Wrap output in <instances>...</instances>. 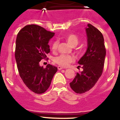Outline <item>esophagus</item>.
Segmentation results:
<instances>
[{
    "instance_id": "34e87169",
    "label": "esophagus",
    "mask_w": 120,
    "mask_h": 120,
    "mask_svg": "<svg viewBox=\"0 0 120 120\" xmlns=\"http://www.w3.org/2000/svg\"><path fill=\"white\" fill-rule=\"evenodd\" d=\"M64 68L62 67H61V66H58V69L59 70H61L64 69Z\"/></svg>"
}]
</instances>
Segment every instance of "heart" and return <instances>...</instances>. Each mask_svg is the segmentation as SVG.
<instances>
[{
    "label": "heart",
    "instance_id": "b5f03b06",
    "mask_svg": "<svg viewBox=\"0 0 120 120\" xmlns=\"http://www.w3.org/2000/svg\"><path fill=\"white\" fill-rule=\"evenodd\" d=\"M66 40L67 41L68 43L71 45V46H76L79 43V40L77 36L75 34H70L67 36ZM58 40H56L52 43V49L53 51H56L58 49ZM75 61V58H73L72 56L70 55H61L59 56L56 57L55 59V62L58 65H61L62 67H67L68 65L70 62H73Z\"/></svg>",
    "mask_w": 120,
    "mask_h": 120
}]
</instances>
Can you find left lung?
Returning <instances> with one entry per match:
<instances>
[{"instance_id":"1","label":"left lung","mask_w":120,"mask_h":120,"mask_svg":"<svg viewBox=\"0 0 120 120\" xmlns=\"http://www.w3.org/2000/svg\"><path fill=\"white\" fill-rule=\"evenodd\" d=\"M87 36V49L78 61L83 70L77 73L70 85L77 94L88 91L95 85L103 73L106 56L104 38L97 28L88 24L85 28Z\"/></svg>"}]
</instances>
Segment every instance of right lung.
<instances>
[{"label": "right lung", "instance_id": "right-lung-1", "mask_svg": "<svg viewBox=\"0 0 120 120\" xmlns=\"http://www.w3.org/2000/svg\"><path fill=\"white\" fill-rule=\"evenodd\" d=\"M55 33L35 24L24 26L18 33L15 58L20 76L30 90L36 94L47 91L58 68L48 64L44 68L40 62L50 52L48 43Z\"/></svg>", "mask_w": 120, "mask_h": 120}]
</instances>
